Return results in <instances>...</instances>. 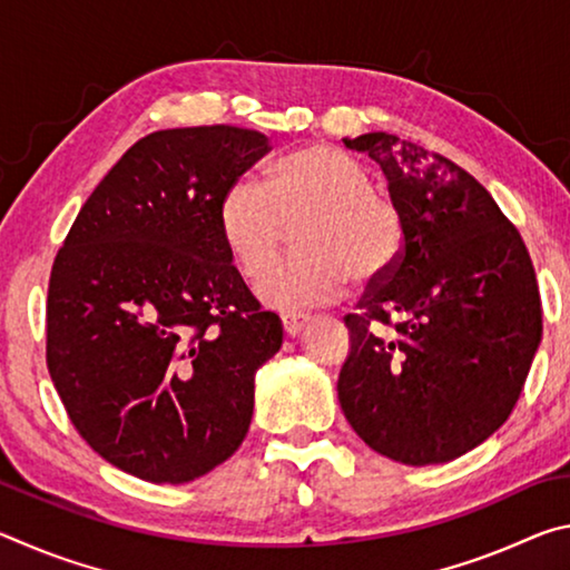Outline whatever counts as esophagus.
I'll return each instance as SVG.
<instances>
[{
	"instance_id": "esophagus-1",
	"label": "esophagus",
	"mask_w": 570,
	"mask_h": 570,
	"mask_svg": "<svg viewBox=\"0 0 570 570\" xmlns=\"http://www.w3.org/2000/svg\"><path fill=\"white\" fill-rule=\"evenodd\" d=\"M282 324H284V332L288 336H296V334H302V330L308 324V316L288 312V314H282Z\"/></svg>"
}]
</instances>
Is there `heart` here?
Returning <instances> with one entry per match:
<instances>
[{
    "mask_svg": "<svg viewBox=\"0 0 570 570\" xmlns=\"http://www.w3.org/2000/svg\"><path fill=\"white\" fill-rule=\"evenodd\" d=\"M216 220L228 256L246 278L263 274L286 225H303L297 247L305 254L279 263L256 286L258 296L278 308L330 304L352 278L380 282L404 244L400 210L374 190L370 170L350 153L326 146L288 153L268 170L266 183L236 178L218 200Z\"/></svg>",
    "mask_w": 570,
    "mask_h": 570,
    "instance_id": "1",
    "label": "heart"
}]
</instances>
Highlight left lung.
<instances>
[{"mask_svg":"<svg viewBox=\"0 0 570 570\" xmlns=\"http://www.w3.org/2000/svg\"><path fill=\"white\" fill-rule=\"evenodd\" d=\"M387 176L402 254L346 314L336 392L356 435L404 465L478 448L523 392L543 334L533 262L480 183L390 132L344 140Z\"/></svg>","mask_w":570,"mask_h":570,"instance_id":"obj_1","label":"left lung"}]
</instances>
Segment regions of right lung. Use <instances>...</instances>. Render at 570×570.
<instances>
[{
	"instance_id": "add662e5",
	"label": "right lung",
	"mask_w": 570,
	"mask_h": 570,
	"mask_svg": "<svg viewBox=\"0 0 570 570\" xmlns=\"http://www.w3.org/2000/svg\"><path fill=\"white\" fill-rule=\"evenodd\" d=\"M268 150L234 125L150 132L55 256L47 370L80 438L140 480L180 485L234 455L256 370L282 346L216 220L224 190Z\"/></svg>"
}]
</instances>
